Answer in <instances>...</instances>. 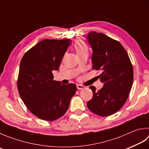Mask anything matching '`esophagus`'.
Returning a JSON list of instances; mask_svg holds the SVG:
<instances>
[{
    "mask_svg": "<svg viewBox=\"0 0 149 149\" xmlns=\"http://www.w3.org/2000/svg\"><path fill=\"white\" fill-rule=\"evenodd\" d=\"M77 88L78 89H82L84 88V86L81 85V84H77Z\"/></svg>",
    "mask_w": 149,
    "mask_h": 149,
    "instance_id": "obj_1",
    "label": "esophagus"
}]
</instances>
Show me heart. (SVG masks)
Wrapping results in <instances>:
<instances>
[{
  "label": "heart",
  "instance_id": "b5f03b06",
  "mask_svg": "<svg viewBox=\"0 0 149 149\" xmlns=\"http://www.w3.org/2000/svg\"><path fill=\"white\" fill-rule=\"evenodd\" d=\"M73 49L77 55H79L84 53H88V47L86 43L82 40H77L73 45Z\"/></svg>",
  "mask_w": 149,
  "mask_h": 149
}]
</instances>
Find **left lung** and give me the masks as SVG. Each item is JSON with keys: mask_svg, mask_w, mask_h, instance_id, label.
Wrapping results in <instances>:
<instances>
[{"mask_svg": "<svg viewBox=\"0 0 149 149\" xmlns=\"http://www.w3.org/2000/svg\"><path fill=\"white\" fill-rule=\"evenodd\" d=\"M88 40L93 49L92 69L101 71L99 77L104 85L98 91L95 86H89L93 95L87 106L98 116H111L128 99L134 79L132 64L118 41L94 31L89 32Z\"/></svg>", "mask_w": 149, "mask_h": 149, "instance_id": "1", "label": "left lung"}]
</instances>
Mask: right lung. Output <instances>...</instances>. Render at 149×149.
<instances>
[{
    "instance_id": "obj_1",
    "label": "right lung",
    "mask_w": 149,
    "mask_h": 149,
    "mask_svg": "<svg viewBox=\"0 0 149 149\" xmlns=\"http://www.w3.org/2000/svg\"><path fill=\"white\" fill-rule=\"evenodd\" d=\"M71 40H44L25 52L17 79V89L29 110L39 119L52 121L69 108L77 86L53 80Z\"/></svg>"
}]
</instances>
